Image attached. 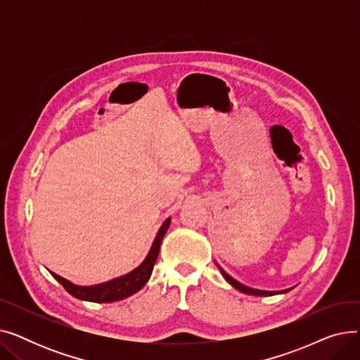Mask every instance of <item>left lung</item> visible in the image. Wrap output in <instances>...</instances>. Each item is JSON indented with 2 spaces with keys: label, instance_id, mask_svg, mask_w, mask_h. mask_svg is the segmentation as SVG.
<instances>
[{
  "label": "left lung",
  "instance_id": "1",
  "mask_svg": "<svg viewBox=\"0 0 360 360\" xmlns=\"http://www.w3.org/2000/svg\"><path fill=\"white\" fill-rule=\"evenodd\" d=\"M217 267H219V270H220V273L223 274V277L228 280L231 285L235 288V289H238L239 292H242V293H247V295H254V296H273V295H278V293H286V292H289L290 289H286V290H277V292H269V290H258V289H252V288H248V286H245V285H242V283H239L238 280H235L233 277H231L228 273H226L219 264H217Z\"/></svg>",
  "mask_w": 360,
  "mask_h": 360
}]
</instances>
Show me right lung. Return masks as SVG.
I'll return each mask as SVG.
<instances>
[{
	"label": "right lung",
	"instance_id": "right-lung-1",
	"mask_svg": "<svg viewBox=\"0 0 360 360\" xmlns=\"http://www.w3.org/2000/svg\"><path fill=\"white\" fill-rule=\"evenodd\" d=\"M170 224V217H167L163 224L160 226V229L153 240V245L146 257V259L140 264V266L132 270L131 273L117 277L113 280L101 283V285H94V286H77L72 285L71 281L65 280L64 277L55 274L51 271L55 280H58L64 289L74 297L82 299V300H89V302H96V304H109V302H117L121 299H125L131 295L137 293L146 283L148 281L151 271H153L155 262L158 259L159 251H160V243L163 236L166 235L167 229Z\"/></svg>",
	"mask_w": 360,
	"mask_h": 360
}]
</instances>
